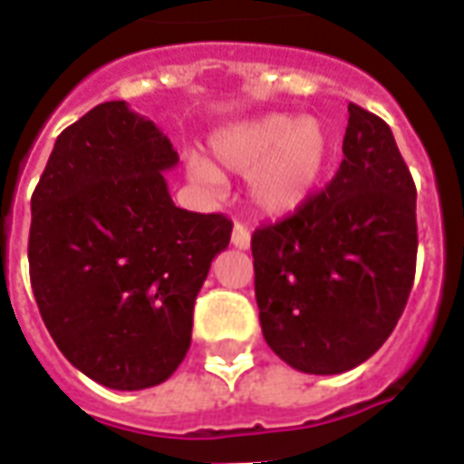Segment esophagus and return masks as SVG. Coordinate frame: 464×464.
Here are the masks:
<instances>
[{
	"instance_id": "34e87169",
	"label": "esophagus",
	"mask_w": 464,
	"mask_h": 464,
	"mask_svg": "<svg viewBox=\"0 0 464 464\" xmlns=\"http://www.w3.org/2000/svg\"><path fill=\"white\" fill-rule=\"evenodd\" d=\"M231 243L236 248H241V251L251 248V233H248V228H246L243 223H236V226H233Z\"/></svg>"
}]
</instances>
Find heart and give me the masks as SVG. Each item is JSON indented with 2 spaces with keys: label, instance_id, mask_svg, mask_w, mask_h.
I'll return each instance as SVG.
<instances>
[{
  "label": "heart",
  "instance_id": "1",
  "mask_svg": "<svg viewBox=\"0 0 464 464\" xmlns=\"http://www.w3.org/2000/svg\"><path fill=\"white\" fill-rule=\"evenodd\" d=\"M208 146L221 169L248 173L253 206L268 216L301 208L315 191L331 156V139L323 123L311 116H256L216 131ZM188 171L208 186L221 181L218 169L206 159H191Z\"/></svg>",
  "mask_w": 464,
  "mask_h": 464
}]
</instances>
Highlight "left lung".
<instances>
[{"instance_id": "left-lung-1", "label": "left lung", "mask_w": 464, "mask_h": 464, "mask_svg": "<svg viewBox=\"0 0 464 464\" xmlns=\"http://www.w3.org/2000/svg\"><path fill=\"white\" fill-rule=\"evenodd\" d=\"M325 191L251 238L263 338L311 375L353 370L405 311L418 256L415 183L380 116L348 106Z\"/></svg>"}]
</instances>
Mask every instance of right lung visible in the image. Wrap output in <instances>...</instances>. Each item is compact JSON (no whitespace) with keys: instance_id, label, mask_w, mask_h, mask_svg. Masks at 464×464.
<instances>
[{"instance_id":"1","label":"right lung","mask_w":464,"mask_h":464,"mask_svg":"<svg viewBox=\"0 0 464 464\" xmlns=\"http://www.w3.org/2000/svg\"><path fill=\"white\" fill-rule=\"evenodd\" d=\"M169 136L126 102L59 133L32 196L29 276L46 331L86 378L153 388L191 345L193 303L233 223L179 208Z\"/></svg>"}]
</instances>
